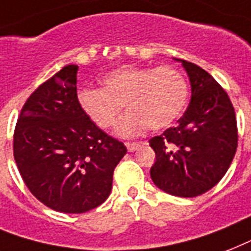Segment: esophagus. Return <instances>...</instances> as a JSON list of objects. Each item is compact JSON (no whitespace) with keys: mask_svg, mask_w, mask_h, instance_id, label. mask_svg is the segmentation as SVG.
I'll list each match as a JSON object with an SVG mask.
<instances>
[{"mask_svg":"<svg viewBox=\"0 0 251 251\" xmlns=\"http://www.w3.org/2000/svg\"><path fill=\"white\" fill-rule=\"evenodd\" d=\"M126 147H127L128 152H135V151H137L141 147V143H127Z\"/></svg>","mask_w":251,"mask_h":251,"instance_id":"34e87169","label":"esophagus"}]
</instances>
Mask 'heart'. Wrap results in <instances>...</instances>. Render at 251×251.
<instances>
[{"label": "heart", "instance_id": "1", "mask_svg": "<svg viewBox=\"0 0 251 251\" xmlns=\"http://www.w3.org/2000/svg\"><path fill=\"white\" fill-rule=\"evenodd\" d=\"M102 86L79 89V107L93 123L107 129L115 126L124 104L129 111L116 132L126 137L137 135L145 126L153 131L168 127L187 100V82L173 67L124 65L106 73Z\"/></svg>", "mask_w": 251, "mask_h": 251}]
</instances>
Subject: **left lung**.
Listing matches in <instances>:
<instances>
[{"instance_id":"8db88e82","label":"left lung","mask_w":251,"mask_h":251,"mask_svg":"<svg viewBox=\"0 0 251 251\" xmlns=\"http://www.w3.org/2000/svg\"><path fill=\"white\" fill-rule=\"evenodd\" d=\"M182 63L191 85V102L176 127L149 140L156 153L153 183L180 198L201 195L228 172L237 151L234 108L225 90L204 69Z\"/></svg>"}]
</instances>
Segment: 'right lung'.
<instances>
[{"instance_id": "1", "label": "right lung", "mask_w": 251, "mask_h": 251, "mask_svg": "<svg viewBox=\"0 0 251 251\" xmlns=\"http://www.w3.org/2000/svg\"><path fill=\"white\" fill-rule=\"evenodd\" d=\"M77 65H67L42 83L23 106L14 132V158L31 194L64 213L102 204L114 169L127 153L77 102Z\"/></svg>"}]
</instances>
